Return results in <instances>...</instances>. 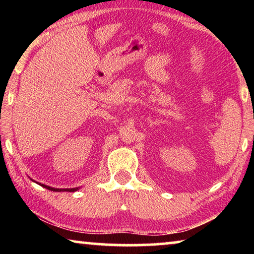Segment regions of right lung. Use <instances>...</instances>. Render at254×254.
<instances>
[{
    "instance_id": "add662e5",
    "label": "right lung",
    "mask_w": 254,
    "mask_h": 254,
    "mask_svg": "<svg viewBox=\"0 0 254 254\" xmlns=\"http://www.w3.org/2000/svg\"><path fill=\"white\" fill-rule=\"evenodd\" d=\"M30 179H31V178H30ZM31 180H33V179H31ZM33 182H34V180H33ZM37 184H39V183H37ZM39 185L44 188L49 189V190H51V191H76V190H78V189H79V187H76V188H54V187L47 186V185H45V184H39Z\"/></svg>"
}]
</instances>
